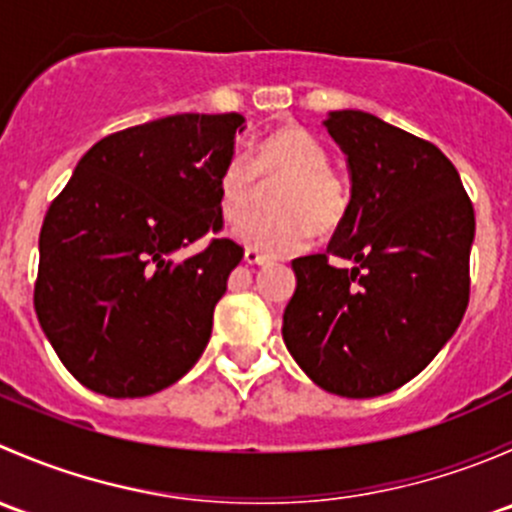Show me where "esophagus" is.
<instances>
[{"instance_id":"1","label":"esophagus","mask_w":512,"mask_h":512,"mask_svg":"<svg viewBox=\"0 0 512 512\" xmlns=\"http://www.w3.org/2000/svg\"><path fill=\"white\" fill-rule=\"evenodd\" d=\"M245 262L247 265H267V262H270V257L262 255V252H257V250H245Z\"/></svg>"}]
</instances>
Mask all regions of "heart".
Returning <instances> with one entry per match:
<instances>
[{
    "instance_id": "b5f03b06",
    "label": "heart",
    "mask_w": 512,
    "mask_h": 512,
    "mask_svg": "<svg viewBox=\"0 0 512 512\" xmlns=\"http://www.w3.org/2000/svg\"><path fill=\"white\" fill-rule=\"evenodd\" d=\"M282 175L272 193L277 213L250 215L235 235L250 250L265 255H292L312 240L317 230H332L349 210V188L329 168V153L314 133L302 126H282L262 138L252 156H232L220 173V210L227 220L247 213L257 178Z\"/></svg>"
}]
</instances>
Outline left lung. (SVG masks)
<instances>
[{
  "label": "left lung",
  "instance_id": "obj_1",
  "mask_svg": "<svg viewBox=\"0 0 512 512\" xmlns=\"http://www.w3.org/2000/svg\"><path fill=\"white\" fill-rule=\"evenodd\" d=\"M324 126L347 153L352 200L327 252L292 260L282 339L324 391L371 399L421 374L461 324L476 213L433 143L364 111Z\"/></svg>",
  "mask_w": 512,
  "mask_h": 512
}]
</instances>
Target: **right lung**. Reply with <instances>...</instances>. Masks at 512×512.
Here are the masks:
<instances>
[{"instance_id":"obj_1","label":"right lung","mask_w":512,"mask_h":512,"mask_svg":"<svg viewBox=\"0 0 512 512\" xmlns=\"http://www.w3.org/2000/svg\"><path fill=\"white\" fill-rule=\"evenodd\" d=\"M240 113H175L101 138L46 210L34 309L76 381L151 396L193 369L242 247L223 230L220 173Z\"/></svg>"}]
</instances>
